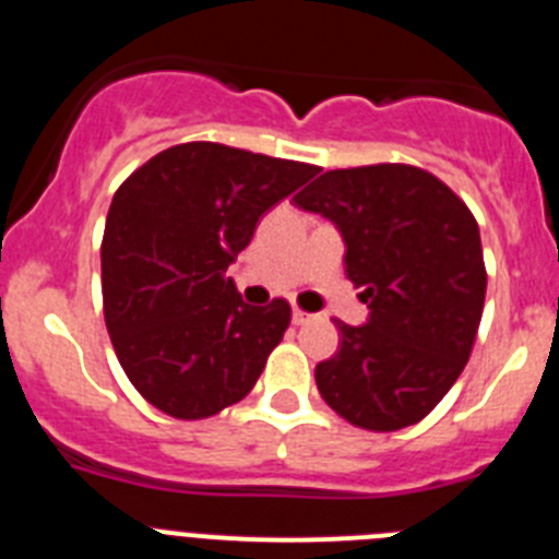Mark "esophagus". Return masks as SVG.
<instances>
[{
    "label": "esophagus",
    "mask_w": 559,
    "mask_h": 559,
    "mask_svg": "<svg viewBox=\"0 0 559 559\" xmlns=\"http://www.w3.org/2000/svg\"><path fill=\"white\" fill-rule=\"evenodd\" d=\"M290 319H294V324H308L310 319H313V316L305 313V310H299V308H294V313H290Z\"/></svg>",
    "instance_id": "obj_1"
}]
</instances>
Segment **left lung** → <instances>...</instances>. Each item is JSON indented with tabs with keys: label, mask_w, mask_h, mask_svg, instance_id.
<instances>
[{
	"label": "left lung",
	"mask_w": 559,
	"mask_h": 559,
	"mask_svg": "<svg viewBox=\"0 0 559 559\" xmlns=\"http://www.w3.org/2000/svg\"><path fill=\"white\" fill-rule=\"evenodd\" d=\"M333 221L367 324L335 319L341 349L316 367L335 414L367 431L419 423L456 383L481 322L487 271L473 212L412 165L322 173L296 195Z\"/></svg>",
	"instance_id": "1"
}]
</instances>
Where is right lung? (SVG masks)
Returning a JSON list of instances; mask_svg holds the SVG:
<instances>
[{
    "instance_id": "add662e5",
    "label": "right lung",
    "mask_w": 559,
    "mask_h": 559,
    "mask_svg": "<svg viewBox=\"0 0 559 559\" xmlns=\"http://www.w3.org/2000/svg\"><path fill=\"white\" fill-rule=\"evenodd\" d=\"M319 167L218 142L156 153L114 192L103 231V313L142 397L204 419L254 389L290 305H246L226 269L257 221Z\"/></svg>"
}]
</instances>
